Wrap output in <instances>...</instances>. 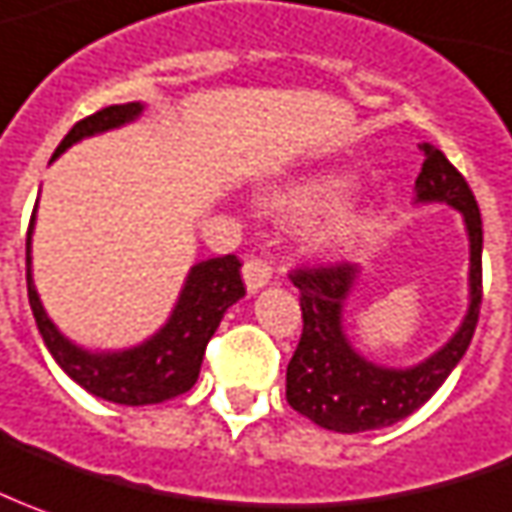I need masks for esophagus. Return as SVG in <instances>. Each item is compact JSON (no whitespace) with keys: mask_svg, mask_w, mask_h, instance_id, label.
<instances>
[{"mask_svg":"<svg viewBox=\"0 0 512 512\" xmlns=\"http://www.w3.org/2000/svg\"><path fill=\"white\" fill-rule=\"evenodd\" d=\"M243 280H246L249 291H257V288H263L271 280V266L266 260H260V257H249L243 263Z\"/></svg>","mask_w":512,"mask_h":512,"instance_id":"34e87169","label":"esophagus"}]
</instances>
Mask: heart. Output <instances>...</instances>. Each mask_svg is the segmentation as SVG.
<instances>
[{"mask_svg":"<svg viewBox=\"0 0 512 512\" xmlns=\"http://www.w3.org/2000/svg\"><path fill=\"white\" fill-rule=\"evenodd\" d=\"M353 187V176L342 170H325L314 176H302L297 182H288L277 187L269 198L263 201L266 210L285 221H300L314 212L325 210L330 204H336L339 198ZM370 215L364 210H339L330 215L328 221L314 232V246L319 252H336L347 243L358 238L367 229Z\"/></svg>","mask_w":512,"mask_h":512,"instance_id":"obj_1","label":"heart"}]
</instances>
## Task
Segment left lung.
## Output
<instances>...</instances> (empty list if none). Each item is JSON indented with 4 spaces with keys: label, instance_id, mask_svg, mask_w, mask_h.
I'll list each match as a JSON object with an SVG mask.
<instances>
[{
    "label": "left lung",
    "instance_id": "1",
    "mask_svg": "<svg viewBox=\"0 0 512 512\" xmlns=\"http://www.w3.org/2000/svg\"><path fill=\"white\" fill-rule=\"evenodd\" d=\"M417 201H443L462 212L471 241V305L460 330L434 356L409 370H387L358 356L342 328L344 300L358 269L353 263L302 266L288 277L300 288L302 336L285 370V401L311 423L339 434L392 426L429 401L460 364L474 339L482 305V215L460 170L443 151L423 142Z\"/></svg>",
    "mask_w": 512,
    "mask_h": 512
}]
</instances>
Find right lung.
I'll return each mask as SVG.
<instances>
[{"instance_id":"add662e5","label":"right lung","mask_w":512,"mask_h":512,"mask_svg":"<svg viewBox=\"0 0 512 512\" xmlns=\"http://www.w3.org/2000/svg\"><path fill=\"white\" fill-rule=\"evenodd\" d=\"M139 111H142L139 103H123V106H106V109L83 117L81 123L72 125V131L61 139L52 159L64 154L66 148L75 145L78 139L137 120ZM30 232H33V218H30V229H27L30 308H33L38 333L47 344V350L75 384H81L86 392H92L103 401L123 403V406L170 401L176 395H184L196 384L207 342L221 325L229 305H235L246 294L238 257L224 255L196 263L187 274L182 297L176 302L168 325L156 336H151L148 342L131 347V350H120V353H89L61 336V330L55 328L50 316L44 314V305L38 300L33 274H30Z\"/></svg>"}]
</instances>
